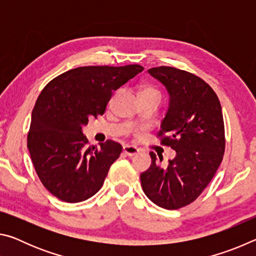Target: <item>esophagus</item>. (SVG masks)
Instances as JSON below:
<instances>
[{"instance_id": "1", "label": "esophagus", "mask_w": 256, "mask_h": 256, "mask_svg": "<svg viewBox=\"0 0 256 256\" xmlns=\"http://www.w3.org/2000/svg\"><path fill=\"white\" fill-rule=\"evenodd\" d=\"M123 152L125 154L130 156V157H132V156L136 154L138 152V149L136 148V146H123Z\"/></svg>"}]
</instances>
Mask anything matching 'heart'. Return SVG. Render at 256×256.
<instances>
[{
	"mask_svg": "<svg viewBox=\"0 0 256 256\" xmlns=\"http://www.w3.org/2000/svg\"><path fill=\"white\" fill-rule=\"evenodd\" d=\"M116 94H115L114 96L112 97L110 102H114V99L116 98ZM140 97L141 98L154 97V98L162 99V92H160L157 86H151V84H144V86H142L141 89H140Z\"/></svg>",
	"mask_w": 256,
	"mask_h": 256,
	"instance_id": "heart-1",
	"label": "heart"
}]
</instances>
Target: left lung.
<instances>
[{"label": "left lung", "instance_id": "left-lung-1", "mask_svg": "<svg viewBox=\"0 0 256 256\" xmlns=\"http://www.w3.org/2000/svg\"><path fill=\"white\" fill-rule=\"evenodd\" d=\"M166 86L170 108L157 138L176 157L167 167L150 152L151 166L142 172V190L154 204L167 210L188 206L200 196L222 162L226 138L219 98L193 73L172 66L149 68ZM160 162L162 157H159Z\"/></svg>", "mask_w": 256, "mask_h": 256}]
</instances>
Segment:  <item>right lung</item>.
Wrapping results in <instances>:
<instances>
[{"mask_svg":"<svg viewBox=\"0 0 256 256\" xmlns=\"http://www.w3.org/2000/svg\"><path fill=\"white\" fill-rule=\"evenodd\" d=\"M144 70L125 66H81L46 84L34 104L27 144L42 185L60 200L84 201L102 188L122 152L118 142L88 146L82 126L106 110L114 90Z\"/></svg>","mask_w":256,"mask_h":256,"instance_id":"1","label":"right lung"}]
</instances>
